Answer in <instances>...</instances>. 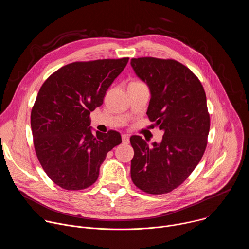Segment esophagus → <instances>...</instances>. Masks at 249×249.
Returning a JSON list of instances; mask_svg holds the SVG:
<instances>
[{"instance_id": "esophagus-1", "label": "esophagus", "mask_w": 249, "mask_h": 249, "mask_svg": "<svg viewBox=\"0 0 249 249\" xmlns=\"http://www.w3.org/2000/svg\"><path fill=\"white\" fill-rule=\"evenodd\" d=\"M129 141H130V137L126 134L122 135V143L123 144H129Z\"/></svg>"}]
</instances>
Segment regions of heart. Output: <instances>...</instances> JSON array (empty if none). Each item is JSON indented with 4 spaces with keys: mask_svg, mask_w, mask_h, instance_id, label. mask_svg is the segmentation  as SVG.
I'll list each match as a JSON object with an SVG mask.
<instances>
[{
    "mask_svg": "<svg viewBox=\"0 0 249 249\" xmlns=\"http://www.w3.org/2000/svg\"><path fill=\"white\" fill-rule=\"evenodd\" d=\"M130 85H135V86H137V85H143V84H142V83L139 82V81H134V82H132Z\"/></svg>",
    "mask_w": 249,
    "mask_h": 249,
    "instance_id": "heart-1",
    "label": "heart"
}]
</instances>
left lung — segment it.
<instances>
[{
    "label": "left lung",
    "instance_id": "left-lung-1",
    "mask_svg": "<svg viewBox=\"0 0 249 249\" xmlns=\"http://www.w3.org/2000/svg\"><path fill=\"white\" fill-rule=\"evenodd\" d=\"M134 72L150 89L147 115L163 131L160 143L149 146L132 136L131 178L142 191L159 195L182 184L207 147L210 115L204 88L181 63L154 57L133 58Z\"/></svg>",
    "mask_w": 249,
    "mask_h": 249
}]
</instances>
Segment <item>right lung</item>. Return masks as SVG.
<instances>
[{
  "mask_svg": "<svg viewBox=\"0 0 249 249\" xmlns=\"http://www.w3.org/2000/svg\"><path fill=\"white\" fill-rule=\"evenodd\" d=\"M129 58L75 62L60 68L40 88L30 125L37 159L58 186L82 190L92 185L106 155L121 142L110 130L92 134L89 114Z\"/></svg>",
  "mask_w": 249,
  "mask_h": 249,
  "instance_id": "obj_1",
  "label": "right lung"
}]
</instances>
